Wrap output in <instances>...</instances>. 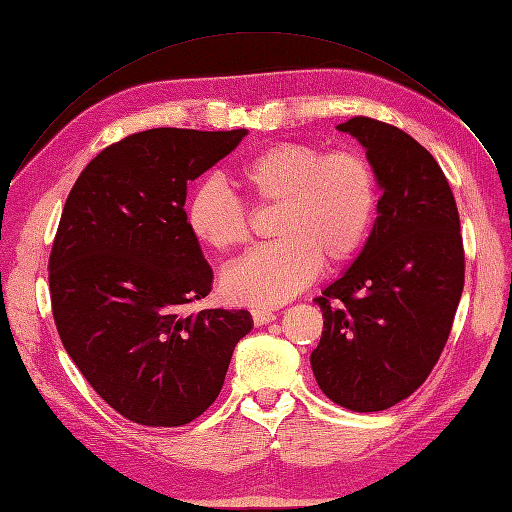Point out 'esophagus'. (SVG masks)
Returning <instances> with one entry per match:
<instances>
[{
    "label": "esophagus",
    "mask_w": 512,
    "mask_h": 512,
    "mask_svg": "<svg viewBox=\"0 0 512 512\" xmlns=\"http://www.w3.org/2000/svg\"><path fill=\"white\" fill-rule=\"evenodd\" d=\"M251 318H253L255 326H263V324L276 320V314L270 309H251Z\"/></svg>",
    "instance_id": "1"
}]
</instances>
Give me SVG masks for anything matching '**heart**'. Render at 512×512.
<instances>
[{"mask_svg":"<svg viewBox=\"0 0 512 512\" xmlns=\"http://www.w3.org/2000/svg\"><path fill=\"white\" fill-rule=\"evenodd\" d=\"M234 182L257 205H278V242L253 251L221 276L228 299L259 307L295 297L322 268L351 261L368 238L376 211V177L355 150L324 152L309 142H280L259 150L234 171ZM190 232L217 253L251 238L249 213L228 186L207 177L190 192Z\"/></svg>","mask_w":512,"mask_h":512,"instance_id":"obj_1","label":"heart"}]
</instances>
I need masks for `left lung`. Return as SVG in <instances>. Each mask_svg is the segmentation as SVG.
I'll return each mask as SVG.
<instances>
[{
  "label": "left lung",
  "mask_w": 512,
  "mask_h": 512,
  "mask_svg": "<svg viewBox=\"0 0 512 512\" xmlns=\"http://www.w3.org/2000/svg\"><path fill=\"white\" fill-rule=\"evenodd\" d=\"M366 148L381 186L379 217L351 268L326 286L311 370L324 395L379 412L427 381L448 343L464 286L454 194L433 154L370 117L341 125Z\"/></svg>",
  "instance_id": "8db88e82"
}]
</instances>
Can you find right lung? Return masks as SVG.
I'll use <instances>...</instances> for the list:
<instances>
[{"mask_svg":"<svg viewBox=\"0 0 512 512\" xmlns=\"http://www.w3.org/2000/svg\"><path fill=\"white\" fill-rule=\"evenodd\" d=\"M247 129L157 127L87 165L66 198L50 255L52 314L66 353L104 402L146 427H182L217 399L244 309L188 311L213 270L186 221L188 182Z\"/></svg>","mask_w":512,"mask_h":512,"instance_id":"right-lung-1","label":"right lung"}]
</instances>
